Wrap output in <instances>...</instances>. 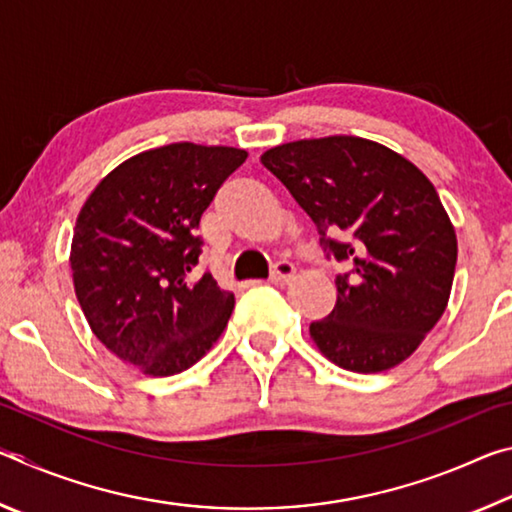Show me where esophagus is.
Returning <instances> with one entry per match:
<instances>
[{
    "mask_svg": "<svg viewBox=\"0 0 512 512\" xmlns=\"http://www.w3.org/2000/svg\"><path fill=\"white\" fill-rule=\"evenodd\" d=\"M293 275H296V266H293L291 262H277L273 273H271V282L287 284L289 280H293Z\"/></svg>",
    "mask_w": 512,
    "mask_h": 512,
    "instance_id": "34e87169",
    "label": "esophagus"
}]
</instances>
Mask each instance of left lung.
<instances>
[{"label": "left lung", "mask_w": 512, "mask_h": 512, "mask_svg": "<svg viewBox=\"0 0 512 512\" xmlns=\"http://www.w3.org/2000/svg\"><path fill=\"white\" fill-rule=\"evenodd\" d=\"M259 160L316 223L327 257L350 266L334 280L332 314L309 325L316 348L366 375L409 359L445 314L458 255L431 180L404 155L354 135L287 142Z\"/></svg>", "instance_id": "8db88e82"}]
</instances>
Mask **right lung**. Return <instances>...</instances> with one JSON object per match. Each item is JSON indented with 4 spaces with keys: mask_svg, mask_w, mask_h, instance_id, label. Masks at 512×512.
<instances>
[{
    "mask_svg": "<svg viewBox=\"0 0 512 512\" xmlns=\"http://www.w3.org/2000/svg\"><path fill=\"white\" fill-rule=\"evenodd\" d=\"M235 146L167 144L133 155L92 189L74 225L69 266L92 334L149 377L192 368L235 309V293L192 271L198 223L246 162Z\"/></svg>",
    "mask_w": 512,
    "mask_h": 512,
    "instance_id": "right-lung-1",
    "label": "right lung"
}]
</instances>
